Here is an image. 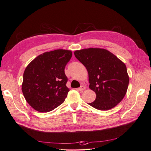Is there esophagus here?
<instances>
[{
	"instance_id": "34e87169",
	"label": "esophagus",
	"mask_w": 151,
	"mask_h": 151,
	"mask_svg": "<svg viewBox=\"0 0 151 151\" xmlns=\"http://www.w3.org/2000/svg\"><path fill=\"white\" fill-rule=\"evenodd\" d=\"M85 89H86V87L84 86H81L79 88L77 89V90H78L79 91H81V92H83V91Z\"/></svg>"
}]
</instances>
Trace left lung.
I'll return each instance as SVG.
<instances>
[{"label": "left lung", "instance_id": "1", "mask_svg": "<svg viewBox=\"0 0 151 151\" xmlns=\"http://www.w3.org/2000/svg\"><path fill=\"white\" fill-rule=\"evenodd\" d=\"M75 57L86 67L89 88L96 94L89 103L99 110H108L119 103L126 94L129 77L125 63L108 50L90 48L76 50Z\"/></svg>", "mask_w": 151, "mask_h": 151}]
</instances>
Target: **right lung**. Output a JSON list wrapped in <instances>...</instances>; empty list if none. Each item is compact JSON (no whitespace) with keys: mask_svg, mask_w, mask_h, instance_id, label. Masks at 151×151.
Masks as SVG:
<instances>
[{"mask_svg":"<svg viewBox=\"0 0 151 151\" xmlns=\"http://www.w3.org/2000/svg\"><path fill=\"white\" fill-rule=\"evenodd\" d=\"M71 57L70 50H55L40 55L26 67L22 91L35 110L48 112L64 102L69 91L64 70Z\"/></svg>","mask_w":151,"mask_h":151,"instance_id":"obj_1","label":"right lung"}]
</instances>
